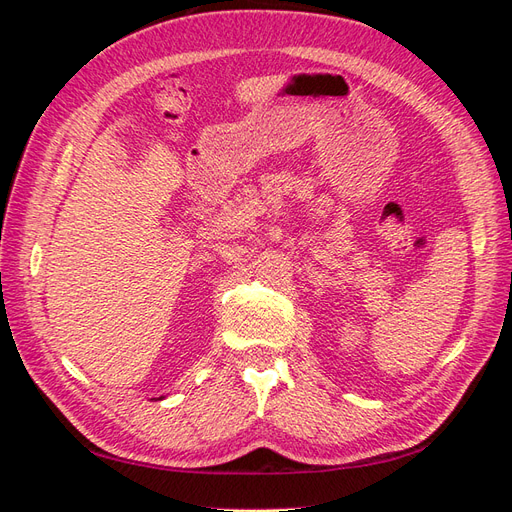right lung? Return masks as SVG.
<instances>
[{
	"label": "right lung",
	"instance_id": "1",
	"mask_svg": "<svg viewBox=\"0 0 512 512\" xmlns=\"http://www.w3.org/2000/svg\"><path fill=\"white\" fill-rule=\"evenodd\" d=\"M156 399H164V397H156Z\"/></svg>",
	"mask_w": 512,
	"mask_h": 512
}]
</instances>
